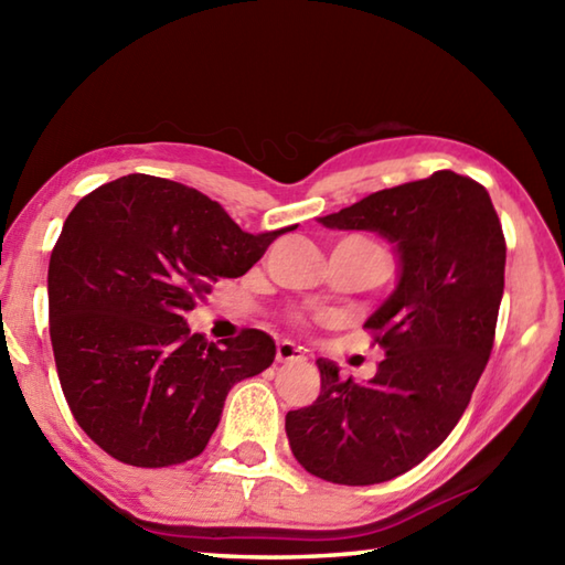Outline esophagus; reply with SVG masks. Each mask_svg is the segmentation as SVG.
Wrapping results in <instances>:
<instances>
[{"instance_id":"1","label":"esophagus","mask_w":565,"mask_h":565,"mask_svg":"<svg viewBox=\"0 0 565 565\" xmlns=\"http://www.w3.org/2000/svg\"><path fill=\"white\" fill-rule=\"evenodd\" d=\"M276 360L279 362H303L306 355H303V350L294 345L291 340H281V342H276Z\"/></svg>"}]
</instances>
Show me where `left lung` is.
Wrapping results in <instances>:
<instances>
[{"label": "left lung", "instance_id": "1", "mask_svg": "<svg viewBox=\"0 0 565 565\" xmlns=\"http://www.w3.org/2000/svg\"><path fill=\"white\" fill-rule=\"evenodd\" d=\"M318 223L380 232L399 281L364 323L384 352L377 374L340 380L320 358L318 399L286 414V436L316 478L377 484L418 466L470 404L504 294L502 225L484 185L452 171L384 188Z\"/></svg>", "mask_w": 565, "mask_h": 565}]
</instances>
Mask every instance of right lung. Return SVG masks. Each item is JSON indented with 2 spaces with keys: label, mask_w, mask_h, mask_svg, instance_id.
<instances>
[{
  "label": "right lung",
  "mask_w": 565,
  "mask_h": 565,
  "mask_svg": "<svg viewBox=\"0 0 565 565\" xmlns=\"http://www.w3.org/2000/svg\"><path fill=\"white\" fill-rule=\"evenodd\" d=\"M242 230L195 188L129 173L77 203L49 264V320L65 402L95 444L137 468L201 456L237 382L269 367L274 340L223 345L183 313L235 279L284 232Z\"/></svg>",
  "instance_id": "1"
}]
</instances>
